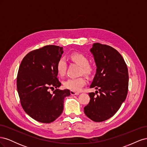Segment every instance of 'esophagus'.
I'll return each instance as SVG.
<instances>
[{"mask_svg": "<svg viewBox=\"0 0 147 147\" xmlns=\"http://www.w3.org/2000/svg\"><path fill=\"white\" fill-rule=\"evenodd\" d=\"M70 94L72 96H75V95H78L79 94V92H75L74 91H70Z\"/></svg>", "mask_w": 147, "mask_h": 147, "instance_id": "esophagus-1", "label": "esophagus"}]
</instances>
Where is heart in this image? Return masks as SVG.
Segmentation results:
<instances>
[{
  "mask_svg": "<svg viewBox=\"0 0 147 147\" xmlns=\"http://www.w3.org/2000/svg\"><path fill=\"white\" fill-rule=\"evenodd\" d=\"M70 59L75 63L82 67L81 73L86 75H91L92 72V68L89 65L88 57L80 53H75L70 56ZM57 72L60 76L63 77L66 73L67 63L64 58L59 59L56 64ZM87 83L86 78L83 77L78 78H69L64 82V86L74 91H80Z\"/></svg>",
  "mask_w": 147,
  "mask_h": 147,
  "instance_id": "heart-1",
  "label": "heart"
}]
</instances>
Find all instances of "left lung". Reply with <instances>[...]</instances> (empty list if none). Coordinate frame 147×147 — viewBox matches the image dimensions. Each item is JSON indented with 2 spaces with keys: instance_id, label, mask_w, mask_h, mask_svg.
Instances as JSON below:
<instances>
[{
  "instance_id": "left-lung-1",
  "label": "left lung",
  "mask_w": 147,
  "mask_h": 147,
  "mask_svg": "<svg viewBox=\"0 0 147 147\" xmlns=\"http://www.w3.org/2000/svg\"><path fill=\"white\" fill-rule=\"evenodd\" d=\"M90 51L97 67L90 88L99 92L89 93L90 101L84 107V112L92 121L101 122L113 117L125 100L128 70L122 56L112 47L95 43Z\"/></svg>"
}]
</instances>
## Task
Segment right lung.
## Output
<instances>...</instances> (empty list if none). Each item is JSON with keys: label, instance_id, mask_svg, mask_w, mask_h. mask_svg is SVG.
<instances>
[{"label": "right lung", "instance_id": "add662e5", "mask_svg": "<svg viewBox=\"0 0 147 147\" xmlns=\"http://www.w3.org/2000/svg\"><path fill=\"white\" fill-rule=\"evenodd\" d=\"M63 48L47 45L29 52L20 65L17 90L22 107L28 115L43 123L58 118L64 109V100L70 95L69 90H59L61 83L57 78V62ZM55 87L52 94L50 88Z\"/></svg>", "mask_w": 147, "mask_h": 147}]
</instances>
